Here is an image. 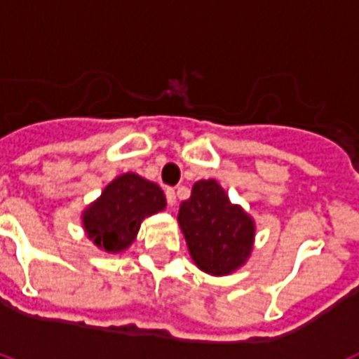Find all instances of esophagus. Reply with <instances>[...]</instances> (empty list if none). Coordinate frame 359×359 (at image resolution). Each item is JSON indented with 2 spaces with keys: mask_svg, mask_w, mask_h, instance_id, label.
<instances>
[{
  "mask_svg": "<svg viewBox=\"0 0 359 359\" xmlns=\"http://www.w3.org/2000/svg\"><path fill=\"white\" fill-rule=\"evenodd\" d=\"M165 198H167V205H169V207H174V205H176V192H174V189L165 190Z\"/></svg>",
  "mask_w": 359,
  "mask_h": 359,
  "instance_id": "obj_1",
  "label": "esophagus"
}]
</instances>
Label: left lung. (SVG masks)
Listing matches in <instances>:
<instances>
[{"label": "left lung", "instance_id": "8db88e82", "mask_svg": "<svg viewBox=\"0 0 359 359\" xmlns=\"http://www.w3.org/2000/svg\"><path fill=\"white\" fill-rule=\"evenodd\" d=\"M177 221L199 269L226 275L250 257L255 226L246 212L231 205L215 180H201L182 203Z\"/></svg>", "mask_w": 359, "mask_h": 359}]
</instances>
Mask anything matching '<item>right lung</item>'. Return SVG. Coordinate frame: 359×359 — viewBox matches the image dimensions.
Listing matches in <instances>:
<instances>
[{
  "instance_id": "add662e5",
  "label": "right lung",
  "mask_w": 359,
  "mask_h": 359,
  "mask_svg": "<svg viewBox=\"0 0 359 359\" xmlns=\"http://www.w3.org/2000/svg\"><path fill=\"white\" fill-rule=\"evenodd\" d=\"M165 208L163 190L138 174H122L84 212L88 237L106 252H122L135 241L144 217Z\"/></svg>"
}]
</instances>
